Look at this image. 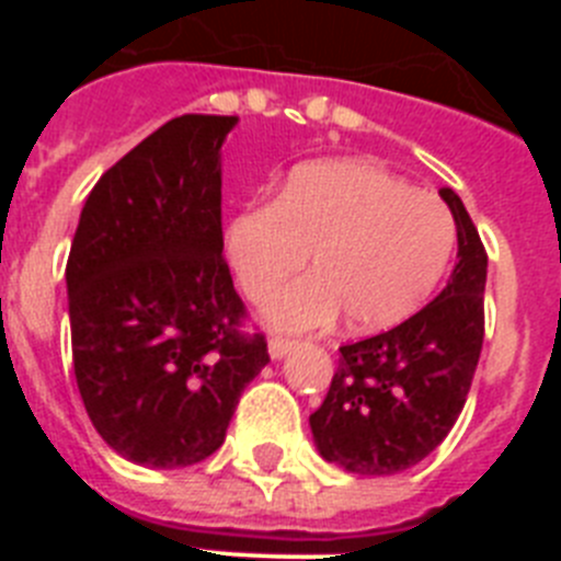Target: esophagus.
<instances>
[{"label":"esophagus","instance_id":"esophagus-1","mask_svg":"<svg viewBox=\"0 0 561 561\" xmlns=\"http://www.w3.org/2000/svg\"><path fill=\"white\" fill-rule=\"evenodd\" d=\"M291 348H295V340H289V336H280V334L270 336V354H272V359H284V356L289 354Z\"/></svg>","mask_w":561,"mask_h":561}]
</instances>
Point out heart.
Returning <instances> with one entry per match:
<instances>
[{
  "label": "heart",
  "mask_w": 561,
  "mask_h": 561,
  "mask_svg": "<svg viewBox=\"0 0 561 561\" xmlns=\"http://www.w3.org/2000/svg\"><path fill=\"white\" fill-rule=\"evenodd\" d=\"M455 221L427 191L370 162H311L277 199L241 207L225 230L236 280L264 300L306 266L314 275L266 304L280 329L329 325L342 309L351 329H388L413 314L449 264Z\"/></svg>",
  "instance_id": "heart-1"
}]
</instances>
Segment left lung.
Instances as JSON below:
<instances>
[{"instance_id":"8db88e82","label":"left lung","mask_w":561,"mask_h":561,"mask_svg":"<svg viewBox=\"0 0 561 561\" xmlns=\"http://www.w3.org/2000/svg\"><path fill=\"white\" fill-rule=\"evenodd\" d=\"M458 227L447 289L396 329L340 348L325 401L309 415L317 449L354 474L404 472L455 427L483 348L485 247L463 202L440 187Z\"/></svg>"}]
</instances>
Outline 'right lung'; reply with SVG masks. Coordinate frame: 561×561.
<instances>
[{
    "label": "right lung",
    "instance_id": "add662e5",
    "mask_svg": "<svg viewBox=\"0 0 561 561\" xmlns=\"http://www.w3.org/2000/svg\"><path fill=\"white\" fill-rule=\"evenodd\" d=\"M236 121L182 114L148 134L92 187L67 257L83 408L140 466L216 453L270 362L221 255V142Z\"/></svg>",
    "mask_w": 561,
    "mask_h": 561
}]
</instances>
